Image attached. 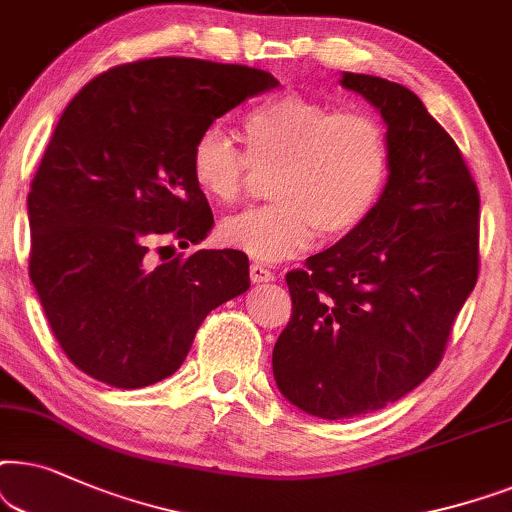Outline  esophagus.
<instances>
[{"mask_svg": "<svg viewBox=\"0 0 512 512\" xmlns=\"http://www.w3.org/2000/svg\"><path fill=\"white\" fill-rule=\"evenodd\" d=\"M250 281L252 283H269V281H274V274H271L264 264L255 262V264H250Z\"/></svg>", "mask_w": 512, "mask_h": 512, "instance_id": "obj_1", "label": "esophagus"}]
</instances>
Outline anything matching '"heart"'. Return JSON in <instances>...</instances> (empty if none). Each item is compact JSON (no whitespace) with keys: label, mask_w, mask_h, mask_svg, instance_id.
Here are the masks:
<instances>
[{"label":"heart","mask_w":512,"mask_h":512,"mask_svg":"<svg viewBox=\"0 0 512 512\" xmlns=\"http://www.w3.org/2000/svg\"><path fill=\"white\" fill-rule=\"evenodd\" d=\"M245 154L220 128L199 133L189 156L194 185L210 201L241 199L252 168L274 170V203L222 222L220 236L252 260L302 255L316 238L342 241L374 215L391 180V140L372 114L339 112L297 91L276 95L243 119Z\"/></svg>","instance_id":"1"}]
</instances>
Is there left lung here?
<instances>
[{"label": "left lung", "mask_w": 512, "mask_h": 512, "mask_svg": "<svg viewBox=\"0 0 512 512\" xmlns=\"http://www.w3.org/2000/svg\"><path fill=\"white\" fill-rule=\"evenodd\" d=\"M342 86L379 109L391 180L356 234L285 276L292 316L274 379L318 419L377 412L440 365L480 269V194L449 138L410 88L370 74Z\"/></svg>", "instance_id": "left-lung-1"}]
</instances>
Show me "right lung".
Segmentation results:
<instances>
[{
	"mask_svg": "<svg viewBox=\"0 0 512 512\" xmlns=\"http://www.w3.org/2000/svg\"><path fill=\"white\" fill-rule=\"evenodd\" d=\"M276 86L255 67L149 58L98 74L65 107L27 194L30 278L60 349L88 377L114 388L170 377L208 313L250 288L241 250L156 264L152 245L208 236L194 140Z\"/></svg>",
	"mask_w": 512,
	"mask_h": 512,
	"instance_id": "add662e5",
	"label": "right lung"
}]
</instances>
